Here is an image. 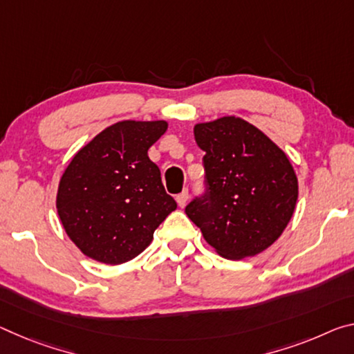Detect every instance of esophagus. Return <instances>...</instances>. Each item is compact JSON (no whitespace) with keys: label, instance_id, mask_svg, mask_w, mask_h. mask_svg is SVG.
Instances as JSON below:
<instances>
[{"label":"esophagus","instance_id":"esophagus-1","mask_svg":"<svg viewBox=\"0 0 354 354\" xmlns=\"http://www.w3.org/2000/svg\"><path fill=\"white\" fill-rule=\"evenodd\" d=\"M187 200H189V190L184 189L181 194L176 195V201H178V206L179 207H184L187 205Z\"/></svg>","mask_w":354,"mask_h":354}]
</instances>
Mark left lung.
<instances>
[{
  "label": "left lung",
  "instance_id": "obj_1",
  "mask_svg": "<svg viewBox=\"0 0 354 354\" xmlns=\"http://www.w3.org/2000/svg\"><path fill=\"white\" fill-rule=\"evenodd\" d=\"M207 194L186 214L207 244L228 260L255 257L287 228L298 201V176L288 156L239 116L198 122Z\"/></svg>",
  "mask_w": 354,
  "mask_h": 354
}]
</instances>
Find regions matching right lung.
Here are the masks:
<instances>
[{
	"instance_id": "add662e5",
	"label": "right lung",
	"mask_w": 354,
	"mask_h": 354,
	"mask_svg": "<svg viewBox=\"0 0 354 354\" xmlns=\"http://www.w3.org/2000/svg\"><path fill=\"white\" fill-rule=\"evenodd\" d=\"M167 121H120L77 151L59 179L56 211L82 254L121 265L148 248L176 209L148 149Z\"/></svg>"
}]
</instances>
